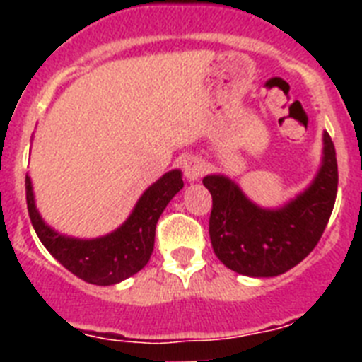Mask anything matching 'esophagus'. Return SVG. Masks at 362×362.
<instances>
[{
    "label": "esophagus",
    "mask_w": 362,
    "mask_h": 362,
    "mask_svg": "<svg viewBox=\"0 0 362 362\" xmlns=\"http://www.w3.org/2000/svg\"><path fill=\"white\" fill-rule=\"evenodd\" d=\"M183 170H185V177H187L188 181H197V179L203 175L204 165L201 159L187 158L183 163Z\"/></svg>",
    "instance_id": "1"
}]
</instances>
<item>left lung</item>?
<instances>
[{"label":"left lung","instance_id":"left-lung-1","mask_svg":"<svg viewBox=\"0 0 362 362\" xmlns=\"http://www.w3.org/2000/svg\"><path fill=\"white\" fill-rule=\"evenodd\" d=\"M337 159L328 132L322 159L305 190L279 209H263L235 181L210 174L203 185L212 194L210 241L217 259L248 277H276L299 264L321 239L337 196Z\"/></svg>","mask_w":362,"mask_h":362}]
</instances>
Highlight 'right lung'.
<instances>
[{
    "label": "right lung",
    "instance_id": "obj_1",
    "mask_svg": "<svg viewBox=\"0 0 362 362\" xmlns=\"http://www.w3.org/2000/svg\"><path fill=\"white\" fill-rule=\"evenodd\" d=\"M181 170H170L150 185L119 228L95 239L69 238L50 228L40 216L32 181L27 175V206L37 238L74 276L99 286L129 279L146 267L153 250L156 225L172 197L183 188Z\"/></svg>",
    "mask_w": 362,
    "mask_h": 362
}]
</instances>
